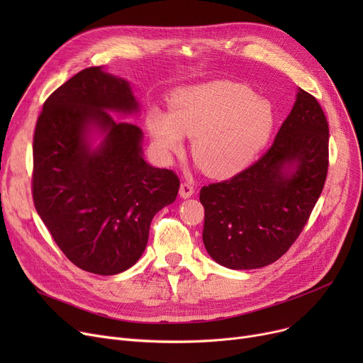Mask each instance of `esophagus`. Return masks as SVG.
Here are the masks:
<instances>
[{"label": "esophagus", "mask_w": 363, "mask_h": 363, "mask_svg": "<svg viewBox=\"0 0 363 363\" xmlns=\"http://www.w3.org/2000/svg\"><path fill=\"white\" fill-rule=\"evenodd\" d=\"M179 194L182 199H188L194 194V186L189 182H182L179 186Z\"/></svg>", "instance_id": "esophagus-1"}]
</instances>
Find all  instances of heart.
<instances>
[{"label": "heart", "mask_w": 363, "mask_h": 363, "mask_svg": "<svg viewBox=\"0 0 363 363\" xmlns=\"http://www.w3.org/2000/svg\"><path fill=\"white\" fill-rule=\"evenodd\" d=\"M275 116L269 101L252 88L215 81L177 91L169 113L152 108L147 126L164 159L181 155L184 135L191 155L212 178H230L249 164L268 143Z\"/></svg>", "instance_id": "obj_1"}]
</instances>
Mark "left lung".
I'll return each instance as SVG.
<instances>
[{
  "label": "left lung",
  "mask_w": 363,
  "mask_h": 363,
  "mask_svg": "<svg viewBox=\"0 0 363 363\" xmlns=\"http://www.w3.org/2000/svg\"><path fill=\"white\" fill-rule=\"evenodd\" d=\"M328 140L325 113L298 88L272 147L235 177L201 188L203 242L212 259L230 269H257L289 252L325 184Z\"/></svg>",
  "instance_id": "8db88e82"
}]
</instances>
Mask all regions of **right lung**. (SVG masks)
Masks as SVG:
<instances>
[{"label": "right lung", "mask_w": 363, "mask_h": 363, "mask_svg": "<svg viewBox=\"0 0 363 363\" xmlns=\"http://www.w3.org/2000/svg\"><path fill=\"white\" fill-rule=\"evenodd\" d=\"M137 108L129 84L95 66L57 88L36 121L33 204L59 249L86 272L114 275L137 263L151 219L179 191L174 170L143 159V130L110 114ZM91 124L106 132L95 152L84 143Z\"/></svg>", "instance_id": "right-lung-1"}]
</instances>
